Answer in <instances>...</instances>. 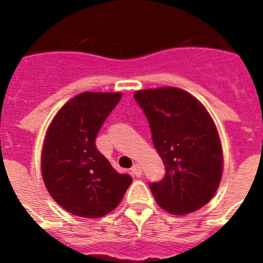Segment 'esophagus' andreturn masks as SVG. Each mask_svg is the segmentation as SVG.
Listing matches in <instances>:
<instances>
[{"instance_id": "34e87169", "label": "esophagus", "mask_w": 263, "mask_h": 263, "mask_svg": "<svg viewBox=\"0 0 263 263\" xmlns=\"http://www.w3.org/2000/svg\"><path fill=\"white\" fill-rule=\"evenodd\" d=\"M131 172H132V175H135L136 177H139V176L142 175V166H140L139 164H135L131 168Z\"/></svg>"}]
</instances>
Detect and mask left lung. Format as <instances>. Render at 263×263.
I'll return each mask as SVG.
<instances>
[{"label": "left lung", "instance_id": "obj_1", "mask_svg": "<svg viewBox=\"0 0 263 263\" xmlns=\"http://www.w3.org/2000/svg\"><path fill=\"white\" fill-rule=\"evenodd\" d=\"M134 99L165 165L164 179L150 183L157 203L173 214L195 212L212 199L222 175V150L212 117L180 88L142 90Z\"/></svg>", "mask_w": 263, "mask_h": 263}]
</instances>
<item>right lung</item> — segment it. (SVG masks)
Segmentation results:
<instances>
[{
	"instance_id": "1",
	"label": "right lung",
	"mask_w": 263,
	"mask_h": 263,
	"mask_svg": "<svg viewBox=\"0 0 263 263\" xmlns=\"http://www.w3.org/2000/svg\"><path fill=\"white\" fill-rule=\"evenodd\" d=\"M120 99V92H82L61 107L47 129L43 181L51 198L75 216H105L132 183L131 176L117 172L95 144Z\"/></svg>"
}]
</instances>
